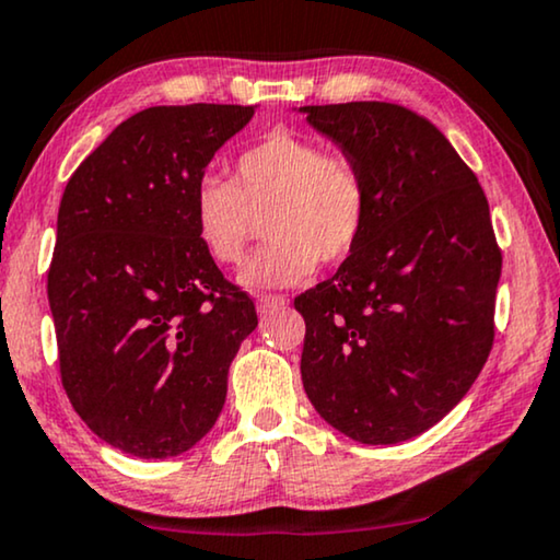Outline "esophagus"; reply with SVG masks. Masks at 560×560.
Returning a JSON list of instances; mask_svg holds the SVG:
<instances>
[{"label": "esophagus", "instance_id": "esophagus-1", "mask_svg": "<svg viewBox=\"0 0 560 560\" xmlns=\"http://www.w3.org/2000/svg\"><path fill=\"white\" fill-rule=\"evenodd\" d=\"M287 304V296H279V294H261L256 296V310L261 314H269V312H277L281 306Z\"/></svg>", "mask_w": 560, "mask_h": 560}]
</instances>
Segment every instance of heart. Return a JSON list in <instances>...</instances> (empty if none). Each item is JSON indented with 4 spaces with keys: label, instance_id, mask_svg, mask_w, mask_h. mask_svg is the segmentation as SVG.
Masks as SVG:
<instances>
[{
    "label": "heart",
    "instance_id": "1",
    "mask_svg": "<svg viewBox=\"0 0 560 560\" xmlns=\"http://www.w3.org/2000/svg\"><path fill=\"white\" fill-rule=\"evenodd\" d=\"M261 215L269 243L238 281L294 287L319 261L340 264L358 248L368 223L365 177L350 156L325 154L317 141L269 133L235 160L231 183L205 177L192 195L195 235L218 264L243 261Z\"/></svg>",
    "mask_w": 560,
    "mask_h": 560
}]
</instances>
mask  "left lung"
<instances>
[{"instance_id":"obj_1","label":"left lung","mask_w":560,"mask_h":560,"mask_svg":"<svg viewBox=\"0 0 560 560\" xmlns=\"http://www.w3.org/2000/svg\"><path fill=\"white\" fill-rule=\"evenodd\" d=\"M358 164L368 223L332 279L294 299L302 383L329 427L400 444L434 427L487 362L502 254L475 172L404 106H302Z\"/></svg>"}]
</instances>
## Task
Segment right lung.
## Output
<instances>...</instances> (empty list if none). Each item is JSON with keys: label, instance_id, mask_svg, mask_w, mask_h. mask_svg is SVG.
<instances>
[{"label": "right lung", "instance_id": "right-lung-1", "mask_svg": "<svg viewBox=\"0 0 560 560\" xmlns=\"http://www.w3.org/2000/svg\"><path fill=\"white\" fill-rule=\"evenodd\" d=\"M256 106H154L68 179L47 299L70 404L93 434L167 459L215 427L228 368L258 325L192 223V195Z\"/></svg>", "mask_w": 560, "mask_h": 560}]
</instances>
